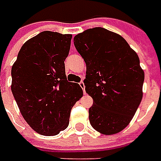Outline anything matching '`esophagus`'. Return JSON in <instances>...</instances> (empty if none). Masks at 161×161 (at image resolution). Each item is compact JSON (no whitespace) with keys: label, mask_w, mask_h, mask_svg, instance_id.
<instances>
[{"label":"esophagus","mask_w":161,"mask_h":161,"mask_svg":"<svg viewBox=\"0 0 161 161\" xmlns=\"http://www.w3.org/2000/svg\"><path fill=\"white\" fill-rule=\"evenodd\" d=\"M79 84H80V87L82 88L83 93H86V91H85V85H84V82H83V81H80V82L79 83Z\"/></svg>","instance_id":"obj_1"}]
</instances>
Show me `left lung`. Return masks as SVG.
I'll return each instance as SVG.
<instances>
[{
    "label": "left lung",
    "instance_id": "1",
    "mask_svg": "<svg viewBox=\"0 0 161 161\" xmlns=\"http://www.w3.org/2000/svg\"><path fill=\"white\" fill-rule=\"evenodd\" d=\"M86 65V93L93 98L89 121L105 135L122 131L137 111L143 96L145 74L140 59L122 36L105 29H86L74 38Z\"/></svg>",
    "mask_w": 161,
    "mask_h": 161
}]
</instances>
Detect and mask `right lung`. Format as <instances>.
Here are the masks:
<instances>
[{"label": "right lung", "instance_id": "add662e5", "mask_svg": "<svg viewBox=\"0 0 161 161\" xmlns=\"http://www.w3.org/2000/svg\"><path fill=\"white\" fill-rule=\"evenodd\" d=\"M72 35L44 31L21 47L11 70V90L24 119L35 132L53 136L68 127L83 92L68 82L64 61Z\"/></svg>", "mask_w": 161, "mask_h": 161}]
</instances>
